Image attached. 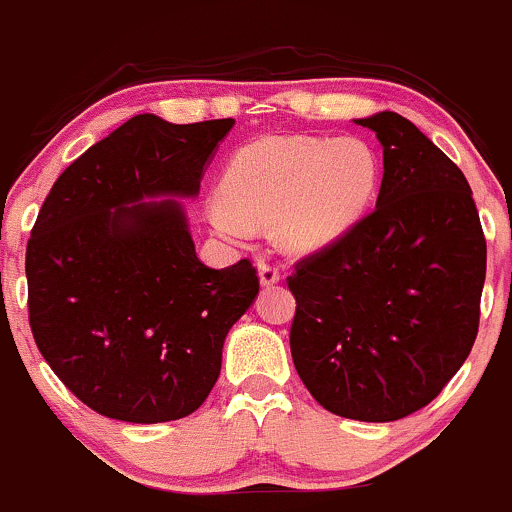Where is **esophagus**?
Returning <instances> with one entry per match:
<instances>
[{
	"label": "esophagus",
	"mask_w": 512,
	"mask_h": 512,
	"mask_svg": "<svg viewBox=\"0 0 512 512\" xmlns=\"http://www.w3.org/2000/svg\"><path fill=\"white\" fill-rule=\"evenodd\" d=\"M257 274H260V284L262 286H274L279 282V269L272 267L265 260L257 262Z\"/></svg>",
	"instance_id": "obj_1"
}]
</instances>
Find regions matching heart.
<instances>
[{"label":"heart","instance_id":"obj_1","mask_svg":"<svg viewBox=\"0 0 512 512\" xmlns=\"http://www.w3.org/2000/svg\"><path fill=\"white\" fill-rule=\"evenodd\" d=\"M379 187V160L359 138L267 136L230 160L223 196L206 218L218 235L245 240L255 226H274L291 255H313L362 221Z\"/></svg>","mask_w":512,"mask_h":512}]
</instances>
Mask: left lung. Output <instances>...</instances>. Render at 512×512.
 Wrapping results in <instances>:
<instances>
[{
  "label": "left lung",
  "instance_id": "left-lung-1",
  "mask_svg": "<svg viewBox=\"0 0 512 512\" xmlns=\"http://www.w3.org/2000/svg\"><path fill=\"white\" fill-rule=\"evenodd\" d=\"M359 126L384 148L376 209L296 265L291 357L325 411L391 423L428 406L479 333L486 240L466 177L411 121Z\"/></svg>",
  "mask_w": 512,
  "mask_h": 512
}]
</instances>
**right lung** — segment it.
<instances>
[{
	"label": "right lung",
	"instance_id": "1",
	"mask_svg": "<svg viewBox=\"0 0 512 512\" xmlns=\"http://www.w3.org/2000/svg\"><path fill=\"white\" fill-rule=\"evenodd\" d=\"M233 119L138 114L60 174L26 245L28 320L58 379L126 423L187 418L260 282L196 257L184 204Z\"/></svg>",
	"mask_w": 512,
	"mask_h": 512
}]
</instances>
